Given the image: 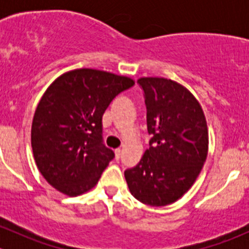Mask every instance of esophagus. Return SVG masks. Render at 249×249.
I'll return each instance as SVG.
<instances>
[{
    "label": "esophagus",
    "mask_w": 249,
    "mask_h": 249,
    "mask_svg": "<svg viewBox=\"0 0 249 249\" xmlns=\"http://www.w3.org/2000/svg\"><path fill=\"white\" fill-rule=\"evenodd\" d=\"M114 153H115V158H117V159H119L120 155H122V149H120V148H118V149L114 150Z\"/></svg>",
    "instance_id": "obj_1"
}]
</instances>
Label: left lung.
<instances>
[{
    "mask_svg": "<svg viewBox=\"0 0 249 249\" xmlns=\"http://www.w3.org/2000/svg\"><path fill=\"white\" fill-rule=\"evenodd\" d=\"M149 148L124 172L130 193L149 206H166L190 189L206 161L208 131L194 95L175 80L143 77Z\"/></svg>",
    "mask_w": 249,
    "mask_h": 249,
    "instance_id": "obj_1",
    "label": "left lung"
}]
</instances>
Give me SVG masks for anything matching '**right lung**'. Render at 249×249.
<instances>
[{
    "mask_svg": "<svg viewBox=\"0 0 249 249\" xmlns=\"http://www.w3.org/2000/svg\"><path fill=\"white\" fill-rule=\"evenodd\" d=\"M134 84L129 77L79 69L49 85L35 112L31 145L39 172L55 189L77 196L96 185L114 158L102 140V115Z\"/></svg>",
    "mask_w": 249,
    "mask_h": 249,
    "instance_id": "add662e5",
    "label": "right lung"
}]
</instances>
